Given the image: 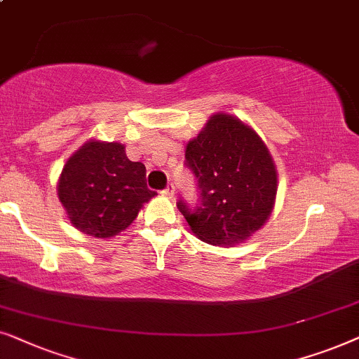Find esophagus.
<instances>
[{
  "label": "esophagus",
  "instance_id": "obj_1",
  "mask_svg": "<svg viewBox=\"0 0 359 359\" xmlns=\"http://www.w3.org/2000/svg\"><path fill=\"white\" fill-rule=\"evenodd\" d=\"M162 195H165V197H169V198H172L175 195V189H174V184H169L167 185V187L162 190Z\"/></svg>",
  "mask_w": 359,
  "mask_h": 359
}]
</instances>
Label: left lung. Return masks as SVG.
<instances>
[{"label": "left lung", "mask_w": 359, "mask_h": 359, "mask_svg": "<svg viewBox=\"0 0 359 359\" xmlns=\"http://www.w3.org/2000/svg\"><path fill=\"white\" fill-rule=\"evenodd\" d=\"M200 202L177 207L200 240L235 246L271 217L277 194L274 161L256 131L231 114H213L185 149Z\"/></svg>", "instance_id": "left-lung-1"}]
</instances>
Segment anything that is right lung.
Here are the masks:
<instances>
[{
	"mask_svg": "<svg viewBox=\"0 0 359 359\" xmlns=\"http://www.w3.org/2000/svg\"><path fill=\"white\" fill-rule=\"evenodd\" d=\"M144 179V164L128 159L123 144L93 140L65 162L57 195L76 229L111 238L130 226L156 195Z\"/></svg>",
	"mask_w": 359,
	"mask_h": 359,
	"instance_id": "1",
	"label": "right lung"
}]
</instances>
